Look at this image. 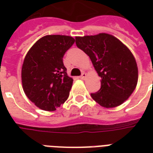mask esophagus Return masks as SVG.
I'll list each match as a JSON object with an SVG mask.
<instances>
[{"label": "esophagus", "instance_id": "1", "mask_svg": "<svg viewBox=\"0 0 153 153\" xmlns=\"http://www.w3.org/2000/svg\"><path fill=\"white\" fill-rule=\"evenodd\" d=\"M86 76H87V74H86V73H82L81 76H80V79H82V80H84V79L86 78Z\"/></svg>", "mask_w": 153, "mask_h": 153}]
</instances>
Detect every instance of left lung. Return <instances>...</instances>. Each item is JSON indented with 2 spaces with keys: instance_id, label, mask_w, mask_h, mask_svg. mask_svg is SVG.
<instances>
[{
  "instance_id": "obj_1",
  "label": "left lung",
  "mask_w": 153,
  "mask_h": 153,
  "mask_svg": "<svg viewBox=\"0 0 153 153\" xmlns=\"http://www.w3.org/2000/svg\"><path fill=\"white\" fill-rule=\"evenodd\" d=\"M77 47L91 59L101 77V88L91 97L101 106L114 108L126 102L138 81L137 62L130 50L107 33L75 37Z\"/></svg>"
}]
</instances>
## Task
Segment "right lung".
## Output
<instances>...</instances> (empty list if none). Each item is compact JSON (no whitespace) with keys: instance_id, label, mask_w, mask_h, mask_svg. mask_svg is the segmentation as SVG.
<instances>
[{"instance_id":"right-lung-1","label":"right lung","mask_w":153,"mask_h":153,"mask_svg":"<svg viewBox=\"0 0 153 153\" xmlns=\"http://www.w3.org/2000/svg\"><path fill=\"white\" fill-rule=\"evenodd\" d=\"M69 36L48 35L38 39L23 62V90L39 109L54 111L69 96L73 79L67 75L62 57L74 44Z\"/></svg>"}]
</instances>
